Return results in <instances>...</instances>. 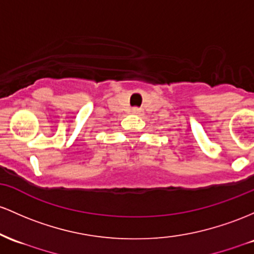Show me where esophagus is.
<instances>
[{
    "label": "esophagus",
    "instance_id": "1",
    "mask_svg": "<svg viewBox=\"0 0 254 254\" xmlns=\"http://www.w3.org/2000/svg\"><path fill=\"white\" fill-rule=\"evenodd\" d=\"M131 112L133 113V114H140L141 112H142V111L140 110V108H137V107H135V108H132V111H131Z\"/></svg>",
    "mask_w": 254,
    "mask_h": 254
}]
</instances>
